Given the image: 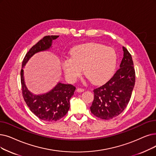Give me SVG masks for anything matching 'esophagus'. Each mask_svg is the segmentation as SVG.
Returning a JSON list of instances; mask_svg holds the SVG:
<instances>
[{"label": "esophagus", "instance_id": "34e87169", "mask_svg": "<svg viewBox=\"0 0 156 156\" xmlns=\"http://www.w3.org/2000/svg\"><path fill=\"white\" fill-rule=\"evenodd\" d=\"M76 90L78 92H82L84 91V89H82V88H78Z\"/></svg>", "mask_w": 156, "mask_h": 156}]
</instances>
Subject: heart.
<instances>
[{
	"instance_id": "obj_1",
	"label": "heart",
	"mask_w": 156,
	"mask_h": 156,
	"mask_svg": "<svg viewBox=\"0 0 156 156\" xmlns=\"http://www.w3.org/2000/svg\"><path fill=\"white\" fill-rule=\"evenodd\" d=\"M71 58L62 61L66 78L71 82L85 75L94 84H102L110 79L116 67L117 55L110 47L98 43L77 46L71 50Z\"/></svg>"
}]
</instances>
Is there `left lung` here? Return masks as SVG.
<instances>
[{
    "label": "left lung",
    "mask_w": 156,
    "mask_h": 156,
    "mask_svg": "<svg viewBox=\"0 0 156 156\" xmlns=\"http://www.w3.org/2000/svg\"><path fill=\"white\" fill-rule=\"evenodd\" d=\"M124 57L120 68L103 85L95 89L90 106L96 117L110 120L118 116L128 105L135 83V71L131 55L123 47Z\"/></svg>",
    "instance_id": "1"
}]
</instances>
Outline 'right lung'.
Returning <instances> with one entry per match:
<instances>
[{"label":"right lung","mask_w":156,"mask_h":156,"mask_svg":"<svg viewBox=\"0 0 156 156\" xmlns=\"http://www.w3.org/2000/svg\"><path fill=\"white\" fill-rule=\"evenodd\" d=\"M58 36H46L34 45L27 53L22 62L20 72L21 84L23 99L30 110L41 120L55 122L64 117L70 107V99L75 91L76 87L71 84L58 83L48 92L36 95L27 87L23 76V67L28 60L35 53L48 50L52 44V41Z\"/></svg>","instance_id":"right-lung-1"}]
</instances>
